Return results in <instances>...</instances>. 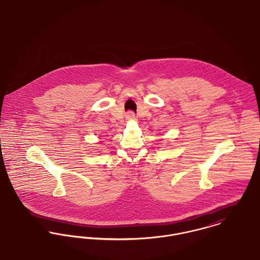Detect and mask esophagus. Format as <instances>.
Instances as JSON below:
<instances>
[{
    "label": "esophagus",
    "instance_id": "34e87169",
    "mask_svg": "<svg viewBox=\"0 0 260 260\" xmlns=\"http://www.w3.org/2000/svg\"><path fill=\"white\" fill-rule=\"evenodd\" d=\"M126 119L127 120H132V119H135V113L133 111H128L126 113Z\"/></svg>",
    "mask_w": 260,
    "mask_h": 260
}]
</instances>
